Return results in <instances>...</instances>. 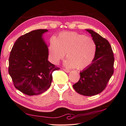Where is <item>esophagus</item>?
<instances>
[{"label": "esophagus", "instance_id": "1", "mask_svg": "<svg viewBox=\"0 0 126 126\" xmlns=\"http://www.w3.org/2000/svg\"><path fill=\"white\" fill-rule=\"evenodd\" d=\"M63 70L65 71L67 73H69V72H70V71L69 69H63Z\"/></svg>", "mask_w": 126, "mask_h": 126}]
</instances>
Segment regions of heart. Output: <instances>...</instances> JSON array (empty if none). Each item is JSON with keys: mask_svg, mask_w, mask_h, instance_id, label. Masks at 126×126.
I'll list each match as a JSON object with an SVG mask.
<instances>
[{"mask_svg": "<svg viewBox=\"0 0 126 126\" xmlns=\"http://www.w3.org/2000/svg\"><path fill=\"white\" fill-rule=\"evenodd\" d=\"M48 52L52 63L58 64L66 54L68 59L64 63V66L84 69L93 63L97 46L91 37L76 32H64L50 40Z\"/></svg>", "mask_w": 126, "mask_h": 126, "instance_id": "1", "label": "heart"}]
</instances>
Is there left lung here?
I'll return each mask as SVG.
<instances>
[{
	"label": "left lung",
	"mask_w": 126,
	"mask_h": 126,
	"mask_svg": "<svg viewBox=\"0 0 126 126\" xmlns=\"http://www.w3.org/2000/svg\"><path fill=\"white\" fill-rule=\"evenodd\" d=\"M91 34L97 46V52L93 63L80 72L79 80L73 85L76 92L86 96H92L104 90L113 74L114 57L108 41L91 29Z\"/></svg>",
	"instance_id": "8db88e82"
}]
</instances>
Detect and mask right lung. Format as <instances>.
Instances as JSON below:
<instances>
[{"label": "right lung", "mask_w": 126, "mask_h": 126, "mask_svg": "<svg viewBox=\"0 0 126 126\" xmlns=\"http://www.w3.org/2000/svg\"><path fill=\"white\" fill-rule=\"evenodd\" d=\"M47 29L33 30L15 42L10 54L8 71L15 87L29 96L44 93L51 86L52 72L60 68L48 60L43 38Z\"/></svg>", "instance_id": "right-lung-1"}]
</instances>
